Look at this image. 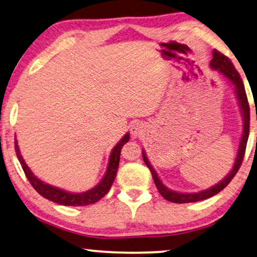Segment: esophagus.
<instances>
[{
    "instance_id": "obj_1",
    "label": "esophagus",
    "mask_w": 257,
    "mask_h": 257,
    "mask_svg": "<svg viewBox=\"0 0 257 257\" xmlns=\"http://www.w3.org/2000/svg\"><path fill=\"white\" fill-rule=\"evenodd\" d=\"M130 132H132L133 136L139 137V136L142 135V134L144 133V125L142 124V123H140V122H137V123H134L132 125V129H130Z\"/></svg>"
}]
</instances>
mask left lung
<instances>
[{"instance_id":"obj_1","label":"left lung","mask_w":257,"mask_h":257,"mask_svg":"<svg viewBox=\"0 0 257 257\" xmlns=\"http://www.w3.org/2000/svg\"><path fill=\"white\" fill-rule=\"evenodd\" d=\"M210 66H211V68L214 69V70L219 71L220 74L223 75L224 77H226L235 87V93H236V97H238L239 105L241 107V110H242V116H243V133L240 141L238 155H236V159L232 171L229 172V174L223 180V181L217 183L216 186L211 187L210 189L198 191V193H193V194H183V193H177V191L170 190L167 187L164 186L163 182L159 180L158 175H157L156 171L153 170V167L151 166L150 162L148 160L147 156H145V152L144 151L142 152L145 165H147L149 167V170L151 171L153 181L156 183L157 189H158L160 195H162L165 200L173 203H191V202L203 201V200H206V198L214 196V195L219 193L220 190H223L225 187L232 181V179L235 177V174L238 173L241 164H242L244 152H246L247 141H248V136H249L250 114H249V104H248L247 94H246V91H244V85H243L242 79H241L239 72L236 71V69L234 68V66H233L231 61H229L228 57L225 56L224 54H221L220 52L216 51V49L213 51V59L211 60Z\"/></svg>"}]
</instances>
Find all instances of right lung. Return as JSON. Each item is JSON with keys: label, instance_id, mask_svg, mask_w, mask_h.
I'll return each instance as SVG.
<instances>
[{"label": "right lung", "instance_id": "add662e5", "mask_svg": "<svg viewBox=\"0 0 257 257\" xmlns=\"http://www.w3.org/2000/svg\"><path fill=\"white\" fill-rule=\"evenodd\" d=\"M128 141H129V134H125V135L120 140V142H118L115 147L113 148L112 152H110L108 167H107L105 177L102 178L100 183H98L94 188H92L87 191H84V193H79V194L68 193V191H64L62 189L55 188V187L49 186L48 183H45L41 181V180L38 179L36 175L31 172L28 165L25 164L24 159H23L21 152H19L17 141H15V151H16L17 158L19 160V163H21L23 171H24V173L30 181L31 186H32L33 188L41 195V196L61 205L84 206V205L93 204V203L98 202L100 198L104 197L105 195L108 193V190L113 185L114 179H115V175L117 172L118 163H120L121 149Z\"/></svg>", "mask_w": 257, "mask_h": 257}]
</instances>
